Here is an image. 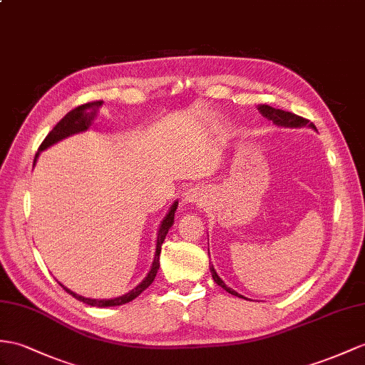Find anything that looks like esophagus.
Segmentation results:
<instances>
[{
	"instance_id": "esophagus-1",
	"label": "esophagus",
	"mask_w": 365,
	"mask_h": 365,
	"mask_svg": "<svg viewBox=\"0 0 365 365\" xmlns=\"http://www.w3.org/2000/svg\"><path fill=\"white\" fill-rule=\"evenodd\" d=\"M182 201H184L185 204H200V202L202 201V197H201L200 192L190 189V190H187V192L184 193Z\"/></svg>"
}]
</instances>
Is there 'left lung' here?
<instances>
[{"label":"left lung","mask_w":365,"mask_h":365,"mask_svg":"<svg viewBox=\"0 0 365 365\" xmlns=\"http://www.w3.org/2000/svg\"><path fill=\"white\" fill-rule=\"evenodd\" d=\"M260 113H262V115H264L266 119L268 120H272L275 125H279V127H287V128H300V127H309V128H313V130H316V127H314V123L313 122H309V120H307V119H304V118H300V115H297V114H294V113H289V111H283V110H277V108H272V106H269V105H260L259 108ZM210 268V274H212V277H213V280H215V283L217 285H220L221 288L223 289H226L227 292H230V294L232 296H237V297H242V299H245L242 294H238V292L235 291V289H232V288H229L226 283L221 280V277L220 275L217 274V271H215V268H213V264H210L209 266Z\"/></svg>","instance_id":"obj_1"}]
</instances>
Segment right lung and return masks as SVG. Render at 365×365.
Instances as JSON below:
<instances>
[{"label":"right lung","instance_id":"right-lung-1","mask_svg":"<svg viewBox=\"0 0 365 365\" xmlns=\"http://www.w3.org/2000/svg\"><path fill=\"white\" fill-rule=\"evenodd\" d=\"M102 101H97V102H90V103H85V105H80L77 106V108L71 110L63 119H61L57 125L52 128L49 131V135L44 138V140L41 142V145L38 148L37 155H35V159H34V165H35V161H37V156L43 152V150L49 148L51 145L57 144V142H60L61 139L65 138H69L73 135H77V133L80 131H86L88 128L91 127L93 120L96 119L97 115V111H99V108L102 106ZM176 207H178V201H175L172 204V207L168 209V213L164 217V220L161 221V226H159L158 229V240H156V252H155V259H153V263H152V268H150L147 277L142 280L139 285L136 288H133L131 291H128L127 294L123 296H119V297H114V299H90V297H83V296H78L76 294L74 291L68 289L66 287H63L60 283V287H63V289L68 292V294H71L73 297H76L77 300L83 302V304L86 305H91V307H97V308H106V307H119V305H123V304H128V302H131L133 299H136L142 291H145L150 285H152L155 277H156V272L159 269V254H161V246L164 243L165 240V235L168 232V229L172 227L173 221H175V212H176Z\"/></svg>","mask_w":365,"mask_h":365}]
</instances>
